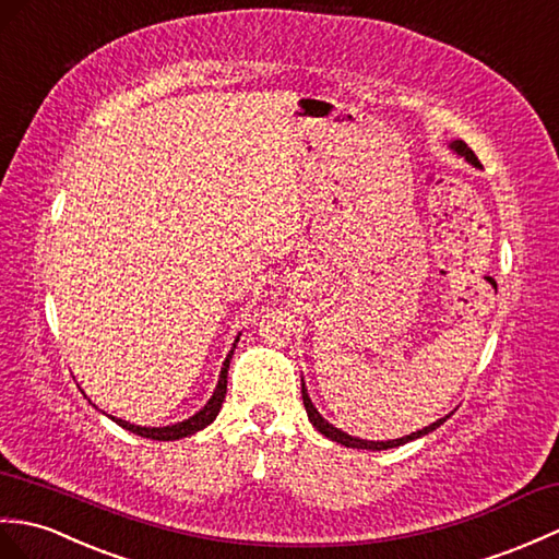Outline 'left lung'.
Listing matches in <instances>:
<instances>
[{"instance_id":"left-lung-1","label":"left lung","mask_w":559,"mask_h":559,"mask_svg":"<svg viewBox=\"0 0 559 559\" xmlns=\"http://www.w3.org/2000/svg\"><path fill=\"white\" fill-rule=\"evenodd\" d=\"M450 147L455 150L457 154H462V157H464L466 162H469V164H474V166L481 164V162H478L476 154H474L469 147H466V142L455 140V142H452ZM302 402H305V409H307V417H309V421L317 426V431H319V433H323L326 438L335 440V443H341V445H345V448H357V450H388V448L405 445V443H409V440H414V438H421V436H426V433L436 431V428L448 419V417H445V419H438L436 424L426 426V428H421V431H417V433H409V436H405V438H395V440H385V443H379V440H359V438L347 436V433H343V431H341V428H335L333 424H329L326 419H323L321 414L317 412V407L311 405V400H309V395H307V391H305V383H302Z\"/></svg>"}]
</instances>
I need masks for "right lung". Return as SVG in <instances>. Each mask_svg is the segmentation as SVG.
Instances as JSON below:
<instances>
[{"mask_svg": "<svg viewBox=\"0 0 559 559\" xmlns=\"http://www.w3.org/2000/svg\"><path fill=\"white\" fill-rule=\"evenodd\" d=\"M230 357H233V349H230V355H228L226 361H224V369H221L218 385H216L214 395L210 397V402H206V405H204L198 414H194V417H190V419H186V421H180V424H174V426H164V428H147V426L128 424V421H123V419H114V417H111V419H114L116 424H119L121 428H126V431L138 433V436L150 438V440H178V438H186V436H192V433L202 431L204 426H210V424L216 419V414H218L221 405H224Z\"/></svg>", "mask_w": 559, "mask_h": 559, "instance_id": "obj_1", "label": "right lung"}]
</instances>
